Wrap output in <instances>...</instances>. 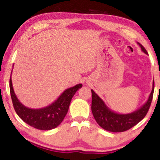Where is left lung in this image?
<instances>
[{
	"mask_svg": "<svg viewBox=\"0 0 160 160\" xmlns=\"http://www.w3.org/2000/svg\"><path fill=\"white\" fill-rule=\"evenodd\" d=\"M141 49L146 54H148L146 49L138 42ZM154 92V81L152 83V89L147 101L138 110L129 114H118L111 111L103 100L91 90L92 103L91 110L97 123L104 129L112 132H122L130 129L133 126L142 120L149 111L152 100Z\"/></svg>",
	"mask_w": 160,
	"mask_h": 160,
	"instance_id": "1",
	"label": "left lung"
}]
</instances>
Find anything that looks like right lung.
<instances>
[{
  "instance_id": "obj_1",
  "label": "right lung",
  "mask_w": 160,
  "mask_h": 160,
  "mask_svg": "<svg viewBox=\"0 0 160 160\" xmlns=\"http://www.w3.org/2000/svg\"><path fill=\"white\" fill-rule=\"evenodd\" d=\"M83 85L81 83L68 88L52 104L40 109L25 107L18 99L10 78V92L13 106L18 115L25 123L39 130H51L60 125L67 115L72 98Z\"/></svg>"
}]
</instances>
